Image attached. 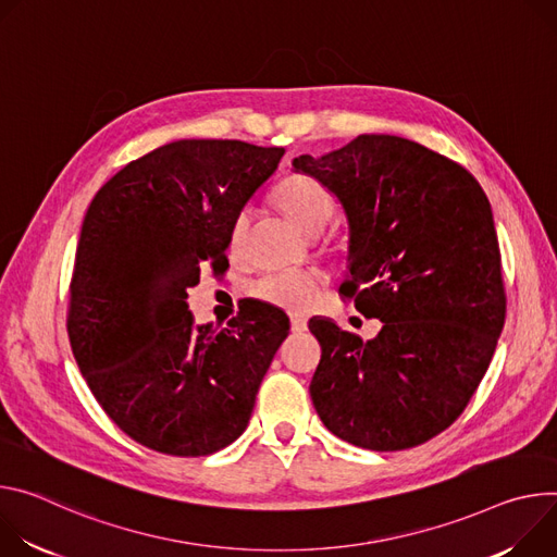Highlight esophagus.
<instances>
[{
  "label": "esophagus",
  "mask_w": 557,
  "mask_h": 557,
  "mask_svg": "<svg viewBox=\"0 0 557 557\" xmlns=\"http://www.w3.org/2000/svg\"><path fill=\"white\" fill-rule=\"evenodd\" d=\"M289 325H292V332H296V334L307 332V319H302V317H292Z\"/></svg>",
  "instance_id": "34e87169"
}]
</instances>
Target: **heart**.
<instances>
[{"label":"heart","instance_id":"obj_1","mask_svg":"<svg viewBox=\"0 0 557 557\" xmlns=\"http://www.w3.org/2000/svg\"><path fill=\"white\" fill-rule=\"evenodd\" d=\"M276 203L305 232L325 225L334 212L332 190L317 176L305 172L287 174L278 183ZM247 225H250V212L243 210L234 216L230 227V245L234 250L243 243ZM321 281L317 270H272L250 281L247 294L287 312H305L317 300Z\"/></svg>","mask_w":557,"mask_h":557}]
</instances>
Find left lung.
<instances>
[{
    "instance_id": "1",
    "label": "left lung",
    "mask_w": 557,
    "mask_h": 557,
    "mask_svg": "<svg viewBox=\"0 0 557 557\" xmlns=\"http://www.w3.org/2000/svg\"><path fill=\"white\" fill-rule=\"evenodd\" d=\"M341 201L349 223L347 278L376 338L312 319L321 362L310 396L341 441L418 447L469 405L496 351L507 296L493 214L456 161L394 135H358L314 159H294Z\"/></svg>"
}]
</instances>
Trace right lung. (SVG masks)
I'll return each mask as SVG.
<instances>
[{
    "instance_id": "obj_1",
    "label": "right lung",
    "mask_w": 557,
    "mask_h": 557,
    "mask_svg": "<svg viewBox=\"0 0 557 557\" xmlns=\"http://www.w3.org/2000/svg\"><path fill=\"white\" fill-rule=\"evenodd\" d=\"M283 148L181 139L119 170L95 195L71 281L69 338L92 396L139 445L210 456L250 422L289 334L252 300L225 327L195 325L201 265H227L234 216L278 168Z\"/></svg>"
}]
</instances>
